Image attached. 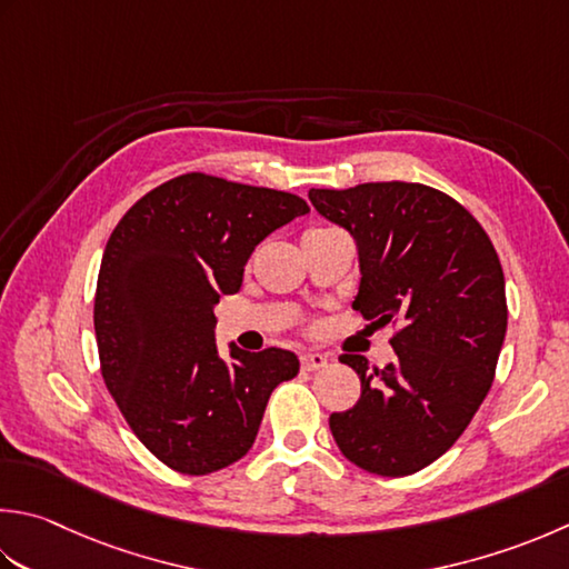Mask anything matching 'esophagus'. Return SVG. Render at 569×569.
Returning <instances> with one entry per match:
<instances>
[{
    "instance_id": "1",
    "label": "esophagus",
    "mask_w": 569,
    "mask_h": 569,
    "mask_svg": "<svg viewBox=\"0 0 569 569\" xmlns=\"http://www.w3.org/2000/svg\"><path fill=\"white\" fill-rule=\"evenodd\" d=\"M300 365H303V370H308V372L322 370V367L328 365V355L326 352H303L300 355Z\"/></svg>"
}]
</instances>
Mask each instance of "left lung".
<instances>
[{"label": "left lung", "mask_w": 569, "mask_h": 569, "mask_svg": "<svg viewBox=\"0 0 569 569\" xmlns=\"http://www.w3.org/2000/svg\"><path fill=\"white\" fill-rule=\"evenodd\" d=\"M310 202L355 239L352 308L397 322L385 370L342 355L358 405L330 415L342 456L377 476H409L447 453L491 389L506 340V278L483 227L449 194L417 182L310 189Z\"/></svg>", "instance_id": "left-lung-1"}]
</instances>
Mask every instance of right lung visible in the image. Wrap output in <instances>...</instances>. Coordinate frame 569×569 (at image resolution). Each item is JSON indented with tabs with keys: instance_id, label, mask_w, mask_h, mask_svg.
I'll return each instance as SVG.
<instances>
[{
	"instance_id": "right-lung-1",
	"label": "right lung",
	"mask_w": 569,
	"mask_h": 569,
	"mask_svg": "<svg viewBox=\"0 0 569 569\" xmlns=\"http://www.w3.org/2000/svg\"><path fill=\"white\" fill-rule=\"evenodd\" d=\"M303 199L189 172L154 187L118 221L96 288V340L108 392L162 463L207 476L253 447L273 389L293 380L291 350L214 340V306L237 293L251 251Z\"/></svg>"
}]
</instances>
